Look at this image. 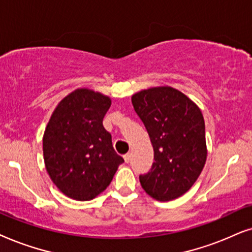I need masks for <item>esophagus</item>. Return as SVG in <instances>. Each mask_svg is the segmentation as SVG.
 <instances>
[{
    "label": "esophagus",
    "mask_w": 252,
    "mask_h": 252,
    "mask_svg": "<svg viewBox=\"0 0 252 252\" xmlns=\"http://www.w3.org/2000/svg\"><path fill=\"white\" fill-rule=\"evenodd\" d=\"M123 158H124V161H126V162L128 163V162H130V160H131V154H130V153L124 154Z\"/></svg>",
    "instance_id": "1"
}]
</instances>
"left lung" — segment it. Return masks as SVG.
Returning a JSON list of instances; mask_svg holds the SVG:
<instances>
[{
    "label": "left lung",
    "mask_w": 252,
    "mask_h": 252,
    "mask_svg": "<svg viewBox=\"0 0 252 252\" xmlns=\"http://www.w3.org/2000/svg\"><path fill=\"white\" fill-rule=\"evenodd\" d=\"M154 151L150 172L139 175L147 194L175 199L192 187L206 161L205 123L191 100L173 87H152L131 98Z\"/></svg>",
    "instance_id": "left-lung-1"
}]
</instances>
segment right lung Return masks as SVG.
Instances as JSON below:
<instances>
[{
    "mask_svg": "<svg viewBox=\"0 0 252 252\" xmlns=\"http://www.w3.org/2000/svg\"><path fill=\"white\" fill-rule=\"evenodd\" d=\"M108 96L80 89L54 110L43 136V159L50 179L65 196L91 200L112 182L123 158L114 150L102 121Z\"/></svg>",
    "mask_w": 252,
    "mask_h": 252,
    "instance_id": "1",
    "label": "right lung"
}]
</instances>
